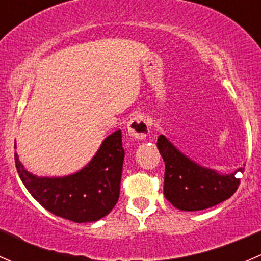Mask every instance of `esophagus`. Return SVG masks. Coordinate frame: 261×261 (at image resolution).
Returning <instances> with one entry per match:
<instances>
[{
    "mask_svg": "<svg viewBox=\"0 0 261 261\" xmlns=\"http://www.w3.org/2000/svg\"><path fill=\"white\" fill-rule=\"evenodd\" d=\"M127 131L131 138L134 139H145L150 133V122L144 115H138L128 121Z\"/></svg>",
    "mask_w": 261,
    "mask_h": 261,
    "instance_id": "34e87169",
    "label": "esophagus"
}]
</instances>
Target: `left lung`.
Returning a JSON list of instances; mask_svg holds the SVG:
<instances>
[{"label": "left lung", "mask_w": 261, "mask_h": 261, "mask_svg": "<svg viewBox=\"0 0 261 261\" xmlns=\"http://www.w3.org/2000/svg\"><path fill=\"white\" fill-rule=\"evenodd\" d=\"M158 149L165 163L164 196L181 211H201L230 198L240 186L236 172L220 175L202 168L175 149L165 136L158 138ZM245 167L239 172L244 173Z\"/></svg>", "instance_id": "1"}]
</instances>
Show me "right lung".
Instances as JSON below:
<instances>
[{
  "instance_id": "obj_1",
  "label": "right lung",
  "mask_w": 261,
  "mask_h": 261,
  "mask_svg": "<svg viewBox=\"0 0 261 261\" xmlns=\"http://www.w3.org/2000/svg\"><path fill=\"white\" fill-rule=\"evenodd\" d=\"M123 158L121 130L105 139L87 167L68 177H35L15 152L17 173L31 196L49 212L73 222H93L112 211L120 197Z\"/></svg>"
}]
</instances>
